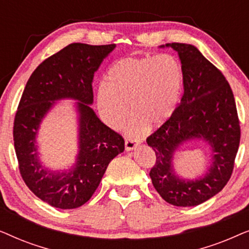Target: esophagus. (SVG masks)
Masks as SVG:
<instances>
[{"label": "esophagus", "instance_id": "1", "mask_svg": "<svg viewBox=\"0 0 249 249\" xmlns=\"http://www.w3.org/2000/svg\"><path fill=\"white\" fill-rule=\"evenodd\" d=\"M138 145V142L136 139H125L124 146L125 151H132V149L136 148V146Z\"/></svg>", "mask_w": 249, "mask_h": 249}]
</instances>
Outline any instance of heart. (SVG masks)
I'll return each mask as SVG.
<instances>
[{
	"label": "heart",
	"mask_w": 249,
	"mask_h": 249,
	"mask_svg": "<svg viewBox=\"0 0 249 249\" xmlns=\"http://www.w3.org/2000/svg\"><path fill=\"white\" fill-rule=\"evenodd\" d=\"M182 83V67L173 55L124 57L108 70L107 85L98 88V110L111 127L119 128L128 117L129 103L132 130L144 124L158 127L176 111Z\"/></svg>",
	"instance_id": "1"
}]
</instances>
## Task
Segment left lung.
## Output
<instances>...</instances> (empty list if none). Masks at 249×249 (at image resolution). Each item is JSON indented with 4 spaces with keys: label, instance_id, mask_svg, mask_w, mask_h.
Returning a JSON list of instances; mask_svg holds the SVG:
<instances>
[{
    "label": "left lung",
    "instance_id": "8db88e82",
    "mask_svg": "<svg viewBox=\"0 0 249 249\" xmlns=\"http://www.w3.org/2000/svg\"><path fill=\"white\" fill-rule=\"evenodd\" d=\"M165 46L179 54L183 94L169 120L146 139L156 155L149 177L165 202L196 206L221 192L232 175L240 142L239 119L230 85L215 66L190 44ZM194 138L203 139L213 147V164L205 176L183 180L173 169V154Z\"/></svg>",
    "mask_w": 249,
    "mask_h": 249
}]
</instances>
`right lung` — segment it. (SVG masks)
Listing matches in <instances>:
<instances>
[{
  "label": "right lung",
  "mask_w": 249,
  "mask_h": 249,
  "mask_svg": "<svg viewBox=\"0 0 249 249\" xmlns=\"http://www.w3.org/2000/svg\"><path fill=\"white\" fill-rule=\"evenodd\" d=\"M115 44L72 43L44 60L27 81L13 124V142L19 171L27 187L51 206L77 209L90 199L112 160L124 151V139L95 114L94 73ZM63 98L78 100L80 152L69 172L53 173L42 167L36 136L40 122Z\"/></svg>",
  "instance_id": "add662e5"
}]
</instances>
